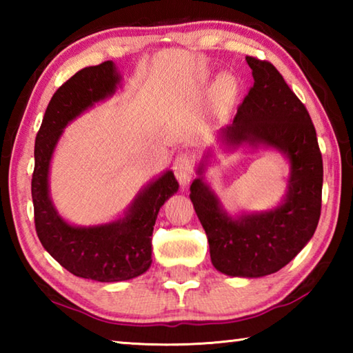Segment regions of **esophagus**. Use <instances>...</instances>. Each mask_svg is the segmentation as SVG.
<instances>
[{"instance_id": "obj_1", "label": "esophagus", "mask_w": 353, "mask_h": 353, "mask_svg": "<svg viewBox=\"0 0 353 353\" xmlns=\"http://www.w3.org/2000/svg\"><path fill=\"white\" fill-rule=\"evenodd\" d=\"M172 170H174V174L179 183H181L182 187H188L191 179H193V160H191L190 155H179L174 160V163H172Z\"/></svg>"}]
</instances>
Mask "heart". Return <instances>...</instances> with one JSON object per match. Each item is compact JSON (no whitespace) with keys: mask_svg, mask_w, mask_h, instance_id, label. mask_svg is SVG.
I'll use <instances>...</instances> for the list:
<instances>
[{"mask_svg":"<svg viewBox=\"0 0 353 353\" xmlns=\"http://www.w3.org/2000/svg\"><path fill=\"white\" fill-rule=\"evenodd\" d=\"M216 85H218L219 90H224L225 93H230V92H234V88H235V81H234V77H232V76L223 74V76L218 77Z\"/></svg>","mask_w":353,"mask_h":353,"instance_id":"heart-1","label":"heart"}]
</instances>
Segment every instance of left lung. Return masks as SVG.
Masks as SVG:
<instances>
[{
	"label": "left lung",
	"instance_id": "8db88e82",
	"mask_svg": "<svg viewBox=\"0 0 353 353\" xmlns=\"http://www.w3.org/2000/svg\"><path fill=\"white\" fill-rule=\"evenodd\" d=\"M254 87L234 123L221 128L216 146L225 152L248 145L282 155L288 163L282 201L268 210L229 212L205 172L216 160L207 148L196 166L190 199L204 227L210 259L230 277L259 279L277 272L314 235L321 216L322 155L308 112L270 62L246 57Z\"/></svg>",
	"mask_w": 353,
	"mask_h": 353
}]
</instances>
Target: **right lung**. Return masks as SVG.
Returning a JSON list of instances; mask_svg holds the SVG:
<instances>
[{
    "label": "right lung",
    "mask_w": 353,
    "mask_h": 353,
    "mask_svg": "<svg viewBox=\"0 0 353 353\" xmlns=\"http://www.w3.org/2000/svg\"><path fill=\"white\" fill-rule=\"evenodd\" d=\"M121 71L112 61L71 76L52 94L34 149L32 202L41 246L74 276L105 283L135 279L151 268L155 219L160 207L179 190L174 172L166 170L140 188L123 214L93 225L70 223L52 202L50 170L65 128L112 98L121 88Z\"/></svg>",
    "instance_id": "1"
}]
</instances>
